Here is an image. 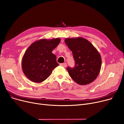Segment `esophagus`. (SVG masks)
Segmentation results:
<instances>
[{
	"label": "esophagus",
	"mask_w": 124,
	"mask_h": 124,
	"mask_svg": "<svg viewBox=\"0 0 124 124\" xmlns=\"http://www.w3.org/2000/svg\"><path fill=\"white\" fill-rule=\"evenodd\" d=\"M60 65L63 67H66L67 66V63H61Z\"/></svg>",
	"instance_id": "34e87169"
}]
</instances>
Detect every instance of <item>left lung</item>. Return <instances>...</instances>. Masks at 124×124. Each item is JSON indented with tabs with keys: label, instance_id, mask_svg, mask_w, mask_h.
Masks as SVG:
<instances>
[{
	"label": "left lung",
	"instance_id": "8db88e82",
	"mask_svg": "<svg viewBox=\"0 0 124 124\" xmlns=\"http://www.w3.org/2000/svg\"><path fill=\"white\" fill-rule=\"evenodd\" d=\"M65 42L72 52L75 67H68L70 76L79 85H86L93 82L100 73L101 59L93 44L81 38H66Z\"/></svg>",
	"mask_w": 124,
	"mask_h": 124
}]
</instances>
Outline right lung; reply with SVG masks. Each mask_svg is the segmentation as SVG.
<instances>
[{"mask_svg":"<svg viewBox=\"0 0 124 124\" xmlns=\"http://www.w3.org/2000/svg\"><path fill=\"white\" fill-rule=\"evenodd\" d=\"M60 39H41L30 45L22 59L24 75L31 81L40 83L46 79L59 65L53 51L60 43Z\"/></svg>","mask_w":124,"mask_h":124,"instance_id":"1","label":"right lung"}]
</instances>
